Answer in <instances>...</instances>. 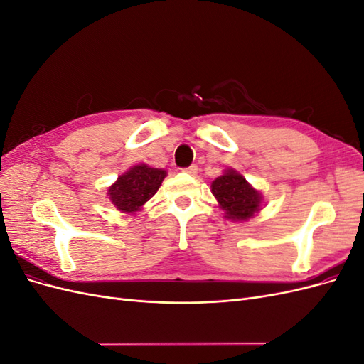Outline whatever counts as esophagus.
Returning <instances> with one entry per match:
<instances>
[{"mask_svg": "<svg viewBox=\"0 0 364 364\" xmlns=\"http://www.w3.org/2000/svg\"><path fill=\"white\" fill-rule=\"evenodd\" d=\"M183 171H185V173H188V174H191V176H194V174H197V171H199V167H197V165H191V167L185 168Z\"/></svg>", "mask_w": 364, "mask_h": 364, "instance_id": "1", "label": "esophagus"}]
</instances>
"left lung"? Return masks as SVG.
I'll return each instance as SVG.
<instances>
[{"label":"left lung","instance_id":"1","mask_svg":"<svg viewBox=\"0 0 364 364\" xmlns=\"http://www.w3.org/2000/svg\"><path fill=\"white\" fill-rule=\"evenodd\" d=\"M211 193L230 222H247L264 206L262 194L234 168L223 170V174L213 181Z\"/></svg>","mask_w":364,"mask_h":364}]
</instances>
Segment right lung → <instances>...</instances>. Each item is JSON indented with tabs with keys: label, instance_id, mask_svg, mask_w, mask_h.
I'll return each instance as SVG.
<instances>
[{
	"label": "right lung",
	"instance_id": "right-lung-1",
	"mask_svg": "<svg viewBox=\"0 0 364 364\" xmlns=\"http://www.w3.org/2000/svg\"><path fill=\"white\" fill-rule=\"evenodd\" d=\"M167 171L153 168L147 164H138L109 186L106 196L119 213L136 214L156 194Z\"/></svg>",
	"mask_w": 364,
	"mask_h": 364
}]
</instances>
